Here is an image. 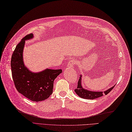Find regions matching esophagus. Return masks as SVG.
I'll list each match as a JSON object with an SVG mask.
<instances>
[{"label": "esophagus", "instance_id": "34e87169", "mask_svg": "<svg viewBox=\"0 0 132 132\" xmlns=\"http://www.w3.org/2000/svg\"><path fill=\"white\" fill-rule=\"evenodd\" d=\"M76 62V60L75 59H72V60H71L69 62L67 63V67H69L70 68H72L75 65V63Z\"/></svg>", "mask_w": 132, "mask_h": 132}]
</instances>
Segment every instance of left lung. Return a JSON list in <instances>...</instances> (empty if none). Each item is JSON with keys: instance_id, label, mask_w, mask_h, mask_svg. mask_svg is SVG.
I'll return each instance as SVG.
<instances>
[{"instance_id": "left-lung-1", "label": "left lung", "mask_w": 132, "mask_h": 132, "mask_svg": "<svg viewBox=\"0 0 132 132\" xmlns=\"http://www.w3.org/2000/svg\"><path fill=\"white\" fill-rule=\"evenodd\" d=\"M82 75H80L79 79L78 82V86L77 89L75 90V91L77 95L80 97V98L87 99V100H94L98 98L101 96L104 95H107L109 93V92L113 89L115 85L111 87L110 88L104 91H91L85 88L82 86Z\"/></svg>"}]
</instances>
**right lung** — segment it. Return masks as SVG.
<instances>
[{
    "label": "right lung",
    "instance_id": "1",
    "mask_svg": "<svg viewBox=\"0 0 132 132\" xmlns=\"http://www.w3.org/2000/svg\"><path fill=\"white\" fill-rule=\"evenodd\" d=\"M34 37V34H29L17 45L12 55L11 67L17 91L29 100L38 102L46 100L52 94L54 81L61 73L62 70L46 69L35 72L25 65L23 60L25 43Z\"/></svg>",
    "mask_w": 132,
    "mask_h": 132
}]
</instances>
